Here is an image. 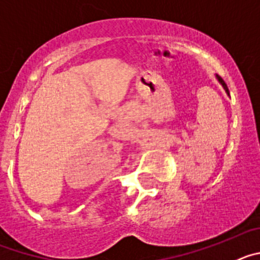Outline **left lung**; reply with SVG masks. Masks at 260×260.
<instances>
[{
  "mask_svg": "<svg viewBox=\"0 0 260 260\" xmlns=\"http://www.w3.org/2000/svg\"><path fill=\"white\" fill-rule=\"evenodd\" d=\"M216 78H217V80H219V82H220V84H221V86L224 87L225 92H226V93H228V95H229V89H228V86H226V83H225L224 80H222V78H221V77H219V75H216Z\"/></svg>",
  "mask_w": 260,
  "mask_h": 260,
  "instance_id": "1",
  "label": "left lung"
}]
</instances>
